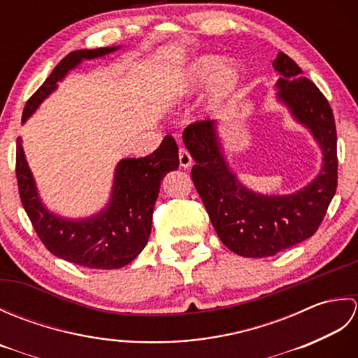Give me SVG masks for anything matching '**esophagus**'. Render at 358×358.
<instances>
[{
  "mask_svg": "<svg viewBox=\"0 0 358 358\" xmlns=\"http://www.w3.org/2000/svg\"><path fill=\"white\" fill-rule=\"evenodd\" d=\"M178 157H180V166L185 167V169H187V167L192 164V157H191V154H189V152L185 148H180Z\"/></svg>",
  "mask_w": 358,
  "mask_h": 358,
  "instance_id": "34e87169",
  "label": "esophagus"
}]
</instances>
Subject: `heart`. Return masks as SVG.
<instances>
[{"mask_svg":"<svg viewBox=\"0 0 358 358\" xmlns=\"http://www.w3.org/2000/svg\"><path fill=\"white\" fill-rule=\"evenodd\" d=\"M210 81V96L214 103H222L229 98L241 81L240 67L235 63H224L220 66L217 57H201L187 66L177 81L169 87L171 95L180 92H191Z\"/></svg>","mask_w":358,"mask_h":358,"instance_id":"b5f03b06","label":"heart"}]
</instances>
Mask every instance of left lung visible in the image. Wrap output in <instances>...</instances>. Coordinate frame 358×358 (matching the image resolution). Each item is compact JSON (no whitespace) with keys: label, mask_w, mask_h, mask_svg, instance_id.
<instances>
[{"label":"left lung","mask_w":358,"mask_h":358,"mask_svg":"<svg viewBox=\"0 0 358 358\" xmlns=\"http://www.w3.org/2000/svg\"><path fill=\"white\" fill-rule=\"evenodd\" d=\"M272 66L280 75L278 100L323 152L322 171L308 186L289 195L249 191L226 162L215 121H195L183 132L195 159L192 181L212 226L224 246L249 258L275 255L313 237L337 189V131L328 100L286 53L278 52Z\"/></svg>","instance_id":"obj_1"}]
</instances>
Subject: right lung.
Here are the masks:
<instances>
[{
    "mask_svg": "<svg viewBox=\"0 0 358 358\" xmlns=\"http://www.w3.org/2000/svg\"><path fill=\"white\" fill-rule=\"evenodd\" d=\"M117 48L73 50L59 62L29 98L22 123L32 115L44 98L57 89L66 73L83 59H92ZM178 169V146L172 135H166L159 148L143 158H124L113 177L110 201L96 215L67 220L44 208L30 172L21 138H17V180L22 206L38 237L50 252L66 262L92 269H118L131 263L146 246L152 227V214L164 175Z\"/></svg>",
    "mask_w": 358,
    "mask_h": 358,
    "instance_id": "add662e5",
    "label": "right lung"
}]
</instances>
